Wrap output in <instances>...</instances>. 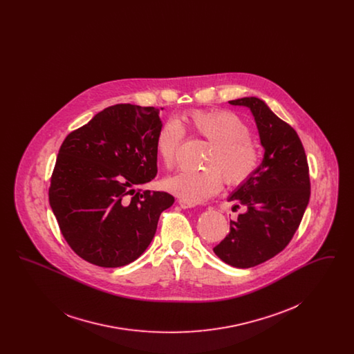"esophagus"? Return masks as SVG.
<instances>
[{
	"label": "esophagus",
	"instance_id": "esophagus-1",
	"mask_svg": "<svg viewBox=\"0 0 354 354\" xmlns=\"http://www.w3.org/2000/svg\"><path fill=\"white\" fill-rule=\"evenodd\" d=\"M178 203H179V205L182 208H192V207L196 205V203L188 202V201H185V199H179Z\"/></svg>",
	"mask_w": 354,
	"mask_h": 354
}]
</instances>
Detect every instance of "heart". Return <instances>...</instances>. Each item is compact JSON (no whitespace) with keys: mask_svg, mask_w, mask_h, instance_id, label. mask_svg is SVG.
Here are the masks:
<instances>
[{"mask_svg":"<svg viewBox=\"0 0 354 354\" xmlns=\"http://www.w3.org/2000/svg\"><path fill=\"white\" fill-rule=\"evenodd\" d=\"M188 134L209 143L203 156L204 169L182 171L169 178V192L188 202L201 203L218 194L223 183L240 187L259 172L263 162L261 147L251 136L250 124L228 110H192L183 115ZM179 120L169 118L160 126L155 147L166 169H174L185 139Z\"/></svg>","mask_w":354,"mask_h":354,"instance_id":"b5f03b06","label":"heart"}]
</instances>
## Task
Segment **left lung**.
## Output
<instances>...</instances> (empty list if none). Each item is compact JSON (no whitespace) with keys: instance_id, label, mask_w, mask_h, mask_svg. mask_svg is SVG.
<instances>
[{"instance_id":"obj_1","label":"left lung","mask_w":354,"mask_h":354,"mask_svg":"<svg viewBox=\"0 0 354 354\" xmlns=\"http://www.w3.org/2000/svg\"><path fill=\"white\" fill-rule=\"evenodd\" d=\"M247 106L266 149L259 172L230 198L247 211L230 223V234L214 248L236 268H251L281 252L297 231L310 198L303 143L292 126L256 97L230 101Z\"/></svg>"}]
</instances>
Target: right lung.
Returning a JSON list of instances; mask_svg holds the SVG:
<instances>
[{
  "mask_svg": "<svg viewBox=\"0 0 354 354\" xmlns=\"http://www.w3.org/2000/svg\"><path fill=\"white\" fill-rule=\"evenodd\" d=\"M160 126L156 107L118 103L61 145L49 202L61 234L86 261L104 268L133 263L175 201L165 191L135 189L156 176Z\"/></svg>",
  "mask_w": 354,
  "mask_h": 354,
  "instance_id": "right-lung-1",
  "label": "right lung"
}]
</instances>
